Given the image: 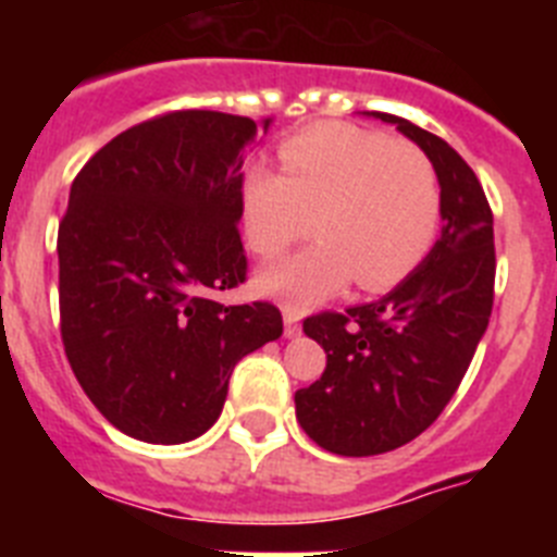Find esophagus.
<instances>
[{
  "instance_id": "obj_1",
  "label": "esophagus",
  "mask_w": 557,
  "mask_h": 557,
  "mask_svg": "<svg viewBox=\"0 0 557 557\" xmlns=\"http://www.w3.org/2000/svg\"><path fill=\"white\" fill-rule=\"evenodd\" d=\"M284 334H287V337H295V334L301 332V318H298V312H295L293 307H289V304H284Z\"/></svg>"
}]
</instances>
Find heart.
I'll return each mask as SVG.
<instances>
[{
	"label": "heart",
	"instance_id": "obj_1",
	"mask_svg": "<svg viewBox=\"0 0 557 557\" xmlns=\"http://www.w3.org/2000/svg\"><path fill=\"white\" fill-rule=\"evenodd\" d=\"M282 172L250 164L239 184L243 236L275 256L309 231V248L256 273V287L289 307H312L348 282L366 293L398 287L430 256L444 191L421 147L343 122L293 133L278 147Z\"/></svg>",
	"mask_w": 557,
	"mask_h": 557
}]
</instances>
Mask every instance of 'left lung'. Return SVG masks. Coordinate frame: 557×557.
Here are the masks:
<instances>
[{
	"instance_id": "left-lung-1",
	"label": "left lung",
	"mask_w": 557,
	"mask_h": 557,
	"mask_svg": "<svg viewBox=\"0 0 557 557\" xmlns=\"http://www.w3.org/2000/svg\"><path fill=\"white\" fill-rule=\"evenodd\" d=\"M373 116L432 159L444 228L416 273L385 298L304 321L307 337L326 351V371L295 393V416L314 444L343 457L393 451L435 424L494 309V214L474 170L435 133L393 113Z\"/></svg>"
}]
</instances>
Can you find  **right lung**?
Here are the masks:
<instances>
[{
	"label": "right lung",
	"instance_id": "obj_1",
	"mask_svg": "<svg viewBox=\"0 0 557 557\" xmlns=\"http://www.w3.org/2000/svg\"><path fill=\"white\" fill-rule=\"evenodd\" d=\"M273 120L170 111L86 161L58 228V301L69 366L113 426L186 444L220 418L245 354L284 332L268 301L225 307L245 282L239 184Z\"/></svg>",
	"mask_w": 557,
	"mask_h": 557
}]
</instances>
